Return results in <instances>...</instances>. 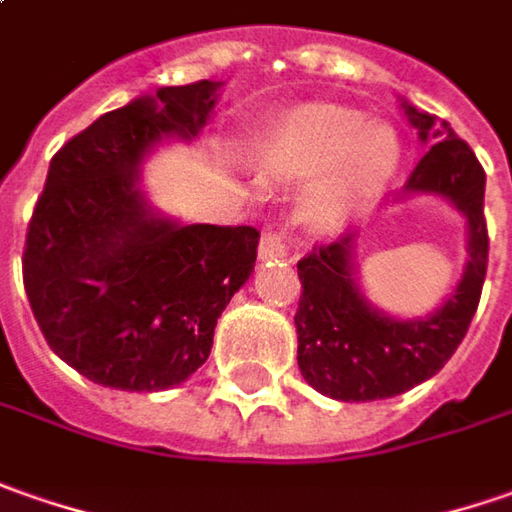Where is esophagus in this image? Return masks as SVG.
Wrapping results in <instances>:
<instances>
[{
    "instance_id": "esophagus-1",
    "label": "esophagus",
    "mask_w": 512,
    "mask_h": 512,
    "mask_svg": "<svg viewBox=\"0 0 512 512\" xmlns=\"http://www.w3.org/2000/svg\"><path fill=\"white\" fill-rule=\"evenodd\" d=\"M257 252H260L263 260H277V257H289V246H286V240L280 238L277 232H263Z\"/></svg>"
}]
</instances>
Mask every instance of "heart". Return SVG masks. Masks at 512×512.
I'll return each instance as SVG.
<instances>
[{"mask_svg":"<svg viewBox=\"0 0 512 512\" xmlns=\"http://www.w3.org/2000/svg\"><path fill=\"white\" fill-rule=\"evenodd\" d=\"M397 133L360 110L306 104L277 118L257 144L260 175L272 184L317 178L306 212L317 226H340L362 212L394 178Z\"/></svg>","mask_w":512,"mask_h":512,"instance_id":"1","label":"heart"}]
</instances>
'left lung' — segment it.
I'll return each instance as SVG.
<instances>
[{
	"label": "left lung",
	"instance_id": "1",
	"mask_svg": "<svg viewBox=\"0 0 512 512\" xmlns=\"http://www.w3.org/2000/svg\"><path fill=\"white\" fill-rule=\"evenodd\" d=\"M402 107L419 138L436 141L402 186V195H439L453 203L467 218L470 260L448 300L431 317L416 320H394L362 297L351 260L357 232L314 246V252L297 263L303 283L294 314L297 365L314 391L340 402L397 397L439 374L465 340L485 286L490 246L485 169L448 121L419 113L408 101H402Z\"/></svg>",
	"mask_w": 512,
	"mask_h": 512
}]
</instances>
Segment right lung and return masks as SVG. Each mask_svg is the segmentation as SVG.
<instances>
[{"label":"right lung","mask_w":512,"mask_h":512,"mask_svg":"<svg viewBox=\"0 0 512 512\" xmlns=\"http://www.w3.org/2000/svg\"><path fill=\"white\" fill-rule=\"evenodd\" d=\"M221 81L161 87L96 118L53 155L27 223L22 274L47 345L118 391H164L201 368L218 317L255 269V226L161 218L138 167L161 138L192 141Z\"/></svg>","instance_id":"add662e5"}]
</instances>
